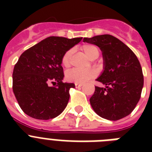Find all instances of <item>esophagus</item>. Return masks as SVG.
<instances>
[{
    "instance_id": "obj_1",
    "label": "esophagus",
    "mask_w": 152,
    "mask_h": 152,
    "mask_svg": "<svg viewBox=\"0 0 152 152\" xmlns=\"http://www.w3.org/2000/svg\"><path fill=\"white\" fill-rule=\"evenodd\" d=\"M75 86H76V88H80V87H82V86H83V83H75Z\"/></svg>"
}]
</instances>
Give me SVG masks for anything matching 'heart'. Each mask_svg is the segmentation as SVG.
<instances>
[{
  "mask_svg": "<svg viewBox=\"0 0 152 152\" xmlns=\"http://www.w3.org/2000/svg\"><path fill=\"white\" fill-rule=\"evenodd\" d=\"M83 53L88 56L89 58L92 59L93 57H98L99 54V50L97 46L92 44H84L81 47ZM72 54V50H69L64 53L61 58V64L64 68H69L71 64V57ZM97 76V71L94 69H73L67 72L65 77L69 81L73 83H82L86 81L89 80Z\"/></svg>",
  "mask_w": 152,
  "mask_h": 152,
  "instance_id": "heart-1",
  "label": "heart"
}]
</instances>
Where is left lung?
I'll list each match as a JSON object with an SVG mask.
<instances>
[{
    "mask_svg": "<svg viewBox=\"0 0 152 152\" xmlns=\"http://www.w3.org/2000/svg\"><path fill=\"white\" fill-rule=\"evenodd\" d=\"M83 42L99 47L105 64L96 80L106 88L95 87L90 99L93 110L107 120L125 118L132 113L141 96L144 76L139 60L129 47L110 34L84 38Z\"/></svg>",
    "mask_w": 152,
    "mask_h": 152,
    "instance_id": "8db88e82",
    "label": "left lung"
}]
</instances>
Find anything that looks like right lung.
I'll return each instance as SVG.
<instances>
[{"instance_id": "obj_1", "label": "right lung", "mask_w": 152, "mask_h": 152, "mask_svg": "<svg viewBox=\"0 0 152 152\" xmlns=\"http://www.w3.org/2000/svg\"><path fill=\"white\" fill-rule=\"evenodd\" d=\"M81 39L49 37L20 55L13 69L12 90L26 114L49 120L63 112L69 100V90L75 85L62 81L61 58Z\"/></svg>"}]
</instances>
